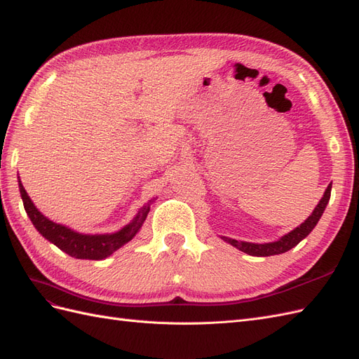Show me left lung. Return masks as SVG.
<instances>
[{"label": "left lung", "instance_id": "1", "mask_svg": "<svg viewBox=\"0 0 359 359\" xmlns=\"http://www.w3.org/2000/svg\"><path fill=\"white\" fill-rule=\"evenodd\" d=\"M330 198H331V184L328 186V189L325 190L323 198L320 199V202L318 203L316 208H314V211L311 212L309 219L304 222L301 226H298L297 229H293L292 232H289L283 238H280V240L276 241V243L253 244V243L231 240V238H224V236H223V240L227 241L229 244H232L238 250H241V252L250 255V256H273V255L286 253V252H289L290 248L298 245L304 240V238H306L313 231V227L318 224L325 208H327V203L330 202Z\"/></svg>", "mask_w": 359, "mask_h": 359}]
</instances>
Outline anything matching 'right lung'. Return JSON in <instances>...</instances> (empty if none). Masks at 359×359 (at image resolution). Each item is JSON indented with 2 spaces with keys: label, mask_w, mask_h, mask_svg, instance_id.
<instances>
[{
  "label": "right lung",
  "mask_w": 359,
  "mask_h": 359,
  "mask_svg": "<svg viewBox=\"0 0 359 359\" xmlns=\"http://www.w3.org/2000/svg\"><path fill=\"white\" fill-rule=\"evenodd\" d=\"M19 190H20V196H22V201H24L25 211L31 219L32 224L36 226V229L45 236L48 241L55 244L60 250H62L64 253H67L72 257L90 259V260H102L132 240L140 229V226H142V223L145 222L147 215L149 212V203L153 202L149 201L144 208L137 212L136 219L116 233L82 235L69 229L66 226L53 223L49 219H46V217L36 208L34 203L31 202L20 181H19Z\"/></svg>",
  "instance_id": "obj_1"
}]
</instances>
